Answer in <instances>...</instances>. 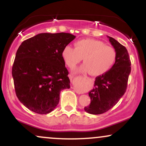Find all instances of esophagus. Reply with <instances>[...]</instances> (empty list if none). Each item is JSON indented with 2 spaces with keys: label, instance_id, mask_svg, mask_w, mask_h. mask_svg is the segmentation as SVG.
<instances>
[{
  "label": "esophagus",
  "instance_id": "obj_1",
  "mask_svg": "<svg viewBox=\"0 0 146 146\" xmlns=\"http://www.w3.org/2000/svg\"><path fill=\"white\" fill-rule=\"evenodd\" d=\"M73 76H71V75H70V79H71V80H73Z\"/></svg>",
  "mask_w": 146,
  "mask_h": 146
}]
</instances>
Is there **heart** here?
Wrapping results in <instances>:
<instances>
[{
    "label": "heart",
    "instance_id": "b5f03b06",
    "mask_svg": "<svg viewBox=\"0 0 146 146\" xmlns=\"http://www.w3.org/2000/svg\"><path fill=\"white\" fill-rule=\"evenodd\" d=\"M62 57L70 68H73L79 62L84 64L79 71H88L93 76H98L108 72L116 60L115 48L106 45L103 42L93 39H82L75 43V48L66 45L62 51Z\"/></svg>",
    "mask_w": 146,
    "mask_h": 146
}]
</instances>
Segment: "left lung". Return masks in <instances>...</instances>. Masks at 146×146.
Wrapping results in <instances>:
<instances>
[{
    "mask_svg": "<svg viewBox=\"0 0 146 146\" xmlns=\"http://www.w3.org/2000/svg\"><path fill=\"white\" fill-rule=\"evenodd\" d=\"M108 38L116 51V60L109 71L95 78L94 88L88 93L90 104L84 107V110L92 115L104 113L116 104L126 90L131 71L126 48L113 38Z\"/></svg>",
    "mask_w": 146,
    "mask_h": 146,
    "instance_id": "8db88e82",
    "label": "left lung"
}]
</instances>
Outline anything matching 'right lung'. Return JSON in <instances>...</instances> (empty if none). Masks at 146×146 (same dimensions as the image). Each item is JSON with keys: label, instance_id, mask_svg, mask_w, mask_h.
Instances as JSON below:
<instances>
[{"label": "right lung", "instance_id": "right-lung-1", "mask_svg": "<svg viewBox=\"0 0 146 146\" xmlns=\"http://www.w3.org/2000/svg\"><path fill=\"white\" fill-rule=\"evenodd\" d=\"M75 38L68 33H42L20 45L12 76L16 96L28 109L40 115L51 113L59 103L60 91L70 88L62 51Z\"/></svg>", "mask_w": 146, "mask_h": 146}]
</instances>
